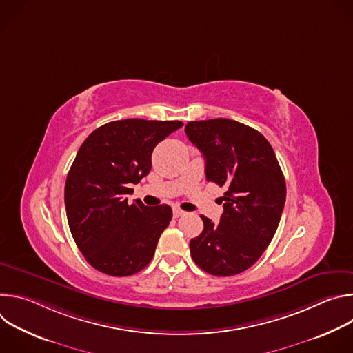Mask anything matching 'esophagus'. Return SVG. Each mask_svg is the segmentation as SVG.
Returning <instances> with one entry per match:
<instances>
[{"label": "esophagus", "instance_id": "1", "mask_svg": "<svg viewBox=\"0 0 353 353\" xmlns=\"http://www.w3.org/2000/svg\"><path fill=\"white\" fill-rule=\"evenodd\" d=\"M183 214H184V211H181L179 207H174V208H173V216H174V218H180Z\"/></svg>", "mask_w": 353, "mask_h": 353}]
</instances>
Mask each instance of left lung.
Here are the masks:
<instances>
[{
	"instance_id": "1",
	"label": "left lung",
	"mask_w": 353,
	"mask_h": 353,
	"mask_svg": "<svg viewBox=\"0 0 353 353\" xmlns=\"http://www.w3.org/2000/svg\"><path fill=\"white\" fill-rule=\"evenodd\" d=\"M188 139L205 158V176L226 192L218 225L190 240L194 263L215 276L248 270L270 245L283 211L285 177L271 143L257 130L229 119L190 121Z\"/></svg>"
}]
</instances>
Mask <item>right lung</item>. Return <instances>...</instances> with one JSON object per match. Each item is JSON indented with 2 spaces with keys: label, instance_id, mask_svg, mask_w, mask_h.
Masks as SVG:
<instances>
[{
  "label": "right lung",
  "instance_id": "1",
  "mask_svg": "<svg viewBox=\"0 0 353 353\" xmlns=\"http://www.w3.org/2000/svg\"><path fill=\"white\" fill-rule=\"evenodd\" d=\"M181 121L127 119L96 128L81 145L65 181V210L71 234L85 260L112 276L143 270L172 221L166 204H128L132 184L152 168L155 146Z\"/></svg>",
  "mask_w": 353,
  "mask_h": 353
}]
</instances>
